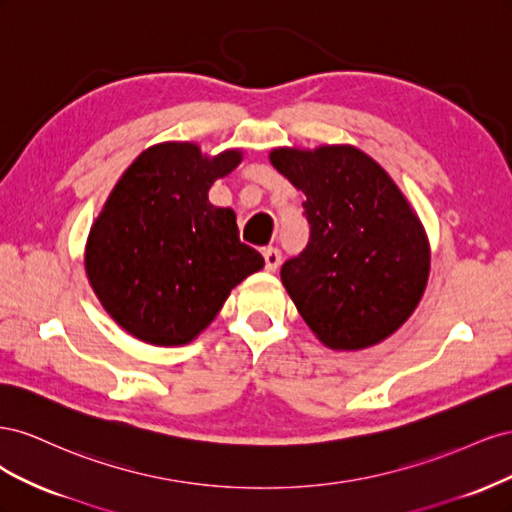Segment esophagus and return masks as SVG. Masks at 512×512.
Segmentation results:
<instances>
[{"mask_svg": "<svg viewBox=\"0 0 512 512\" xmlns=\"http://www.w3.org/2000/svg\"><path fill=\"white\" fill-rule=\"evenodd\" d=\"M262 256H265V269L267 271H277V267L282 265V254L277 247H267L265 252H262Z\"/></svg>", "mask_w": 512, "mask_h": 512, "instance_id": "1", "label": "esophagus"}]
</instances>
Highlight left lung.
Listing matches in <instances>:
<instances>
[{
    "instance_id": "obj_1",
    "label": "left lung",
    "mask_w": 512,
    "mask_h": 512,
    "mask_svg": "<svg viewBox=\"0 0 512 512\" xmlns=\"http://www.w3.org/2000/svg\"><path fill=\"white\" fill-rule=\"evenodd\" d=\"M271 164L301 190L305 250L282 265V284L307 327L333 350L380 344L421 301L429 241L406 196L352 145L280 147Z\"/></svg>"
}]
</instances>
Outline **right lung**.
Segmentation results:
<instances>
[{
  "instance_id": "right-lung-1",
  "label": "right lung",
  "mask_w": 512,
  "mask_h": 512,
  "mask_svg": "<svg viewBox=\"0 0 512 512\" xmlns=\"http://www.w3.org/2000/svg\"><path fill=\"white\" fill-rule=\"evenodd\" d=\"M241 160L239 149L209 158L196 143H160L115 183L89 230L85 271L121 329L153 346L188 344L265 267L239 239L235 211L207 196Z\"/></svg>"
}]
</instances>
